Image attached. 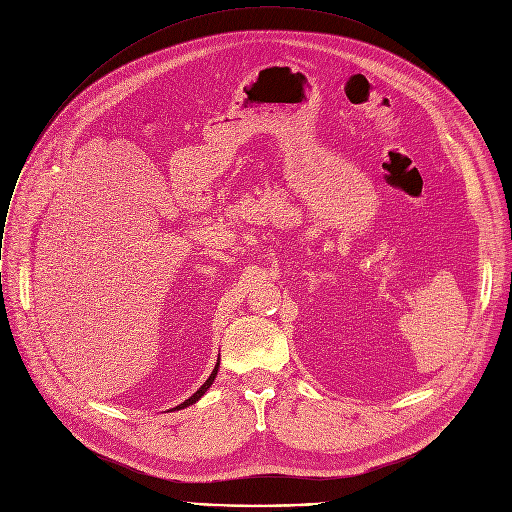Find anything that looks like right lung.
<instances>
[{
  "label": "right lung",
  "instance_id": "obj_1",
  "mask_svg": "<svg viewBox=\"0 0 512 512\" xmlns=\"http://www.w3.org/2000/svg\"><path fill=\"white\" fill-rule=\"evenodd\" d=\"M216 373H218V362H216V367H214V371H212V375H210V377H208V379H206V383H204V385H202V387H200V389H198V391H196V393H194V395H192V397H190V399H186V401H184V403H180V405H178V407H174V409H184V407H188V405H192V403H196V401H198V399H200V397H202V395H204V393H206V389H208V387H210V385H212V381H214V379H216Z\"/></svg>",
  "mask_w": 512,
  "mask_h": 512
}]
</instances>
